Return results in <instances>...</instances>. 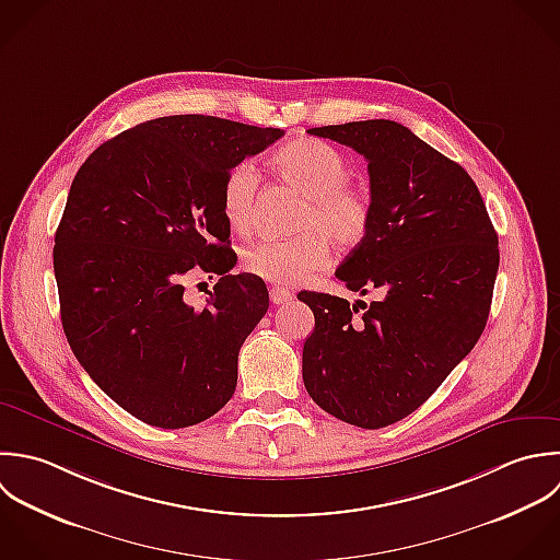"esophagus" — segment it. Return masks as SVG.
Listing matches in <instances>:
<instances>
[{
	"mask_svg": "<svg viewBox=\"0 0 560 560\" xmlns=\"http://www.w3.org/2000/svg\"><path fill=\"white\" fill-rule=\"evenodd\" d=\"M270 301L275 305H283V303L292 301V292L285 288H270Z\"/></svg>",
	"mask_w": 560,
	"mask_h": 560,
	"instance_id": "obj_1",
	"label": "esophagus"
}]
</instances>
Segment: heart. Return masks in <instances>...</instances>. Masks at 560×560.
<instances>
[{"mask_svg":"<svg viewBox=\"0 0 560 560\" xmlns=\"http://www.w3.org/2000/svg\"><path fill=\"white\" fill-rule=\"evenodd\" d=\"M277 176L305 196L296 231L290 240H266L250 246L242 266L246 272L275 283L299 285L329 261L325 233L336 246L349 248L364 240L371 224V205L364 194L347 185L349 163L331 145L318 139H294L272 156ZM259 174L253 163L233 165L222 183V213L231 231L244 235L253 226Z\"/></svg>","mask_w":560,"mask_h":560,"instance_id":"obj_1","label":"heart"}]
</instances>
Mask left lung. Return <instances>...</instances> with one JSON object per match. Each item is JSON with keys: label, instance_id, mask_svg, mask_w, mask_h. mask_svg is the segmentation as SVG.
Listing matches in <instances>:
<instances>
[{"label": "left lung", "instance_id": "8db88e82", "mask_svg": "<svg viewBox=\"0 0 560 560\" xmlns=\"http://www.w3.org/2000/svg\"><path fill=\"white\" fill-rule=\"evenodd\" d=\"M369 161L371 224L336 277L369 305L299 292L314 312L303 382L331 417L380 430L423 406L480 340L500 268L474 178L390 119L310 128Z\"/></svg>", "mask_w": 560, "mask_h": 560}]
</instances>
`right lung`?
<instances>
[{
    "instance_id": "1",
    "label": "right lung",
    "mask_w": 560,
    "mask_h": 560,
    "mask_svg": "<svg viewBox=\"0 0 560 560\" xmlns=\"http://www.w3.org/2000/svg\"><path fill=\"white\" fill-rule=\"evenodd\" d=\"M281 135L156 117L104 141L73 176L54 237L62 329L89 377L148 425H196L235 393L240 347L270 301L259 277L229 275L222 183ZM191 269L221 277L202 311L182 296Z\"/></svg>"
}]
</instances>
